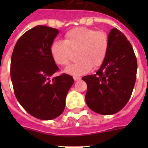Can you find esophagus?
I'll list each match as a JSON object with an SVG mask.
<instances>
[{"mask_svg": "<svg viewBox=\"0 0 148 148\" xmlns=\"http://www.w3.org/2000/svg\"><path fill=\"white\" fill-rule=\"evenodd\" d=\"M74 80L75 81H79V80H81V77H74Z\"/></svg>", "mask_w": 148, "mask_h": 148, "instance_id": "esophagus-1", "label": "esophagus"}]
</instances>
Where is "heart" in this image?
<instances>
[{
  "instance_id": "1",
  "label": "heart",
  "mask_w": 148,
  "mask_h": 148,
  "mask_svg": "<svg viewBox=\"0 0 148 148\" xmlns=\"http://www.w3.org/2000/svg\"><path fill=\"white\" fill-rule=\"evenodd\" d=\"M109 49L108 34L102 30L78 27L64 34V40H54L50 46L53 61L60 66L69 64L72 52L77 53L78 61L70 65L65 72L74 76L88 74L92 67L97 68L105 61Z\"/></svg>"
}]
</instances>
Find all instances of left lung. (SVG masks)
<instances>
[{
	"instance_id": "8db88e82",
	"label": "left lung",
	"mask_w": 148,
	"mask_h": 148,
	"mask_svg": "<svg viewBox=\"0 0 148 148\" xmlns=\"http://www.w3.org/2000/svg\"><path fill=\"white\" fill-rule=\"evenodd\" d=\"M105 61L95 74L82 77L87 83V105L103 115L114 114L126 105L137 77L138 63L131 43L121 31L110 30Z\"/></svg>"
}]
</instances>
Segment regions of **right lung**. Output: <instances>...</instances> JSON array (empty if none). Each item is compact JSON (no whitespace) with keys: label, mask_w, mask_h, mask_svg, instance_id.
Returning a JSON list of instances; mask_svg holds the SVG:
<instances>
[{"label":"right lung","mask_w":148,"mask_h":148,"mask_svg":"<svg viewBox=\"0 0 148 148\" xmlns=\"http://www.w3.org/2000/svg\"><path fill=\"white\" fill-rule=\"evenodd\" d=\"M59 31L38 25L26 31L16 43L10 61V78L17 101L27 112L40 120L60 116L67 92L74 84L71 75L59 71L50 46Z\"/></svg>","instance_id":"1"}]
</instances>
